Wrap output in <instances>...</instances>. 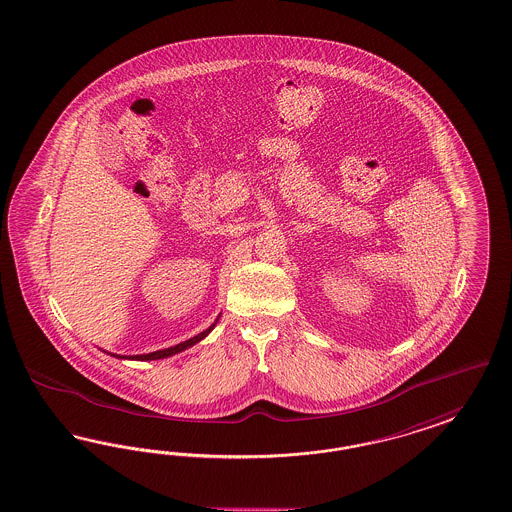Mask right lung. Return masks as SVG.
I'll use <instances>...</instances> for the list:
<instances>
[{
	"instance_id": "1",
	"label": "right lung",
	"mask_w": 512,
	"mask_h": 512,
	"mask_svg": "<svg viewBox=\"0 0 512 512\" xmlns=\"http://www.w3.org/2000/svg\"><path fill=\"white\" fill-rule=\"evenodd\" d=\"M222 315V313H220ZM220 315L216 317V321L210 324L207 330H203L201 334H197V336H193L190 340L182 341V343H178V345H172L169 349H159V351H153V353H144V355H115V353H108V351H104V353H108V355H112L115 359L121 360H159V359H167V357H172V355H176V353H182V351H186V349H190L193 347L195 343H199L201 340H205L207 336H209L210 332H212V328L216 326V322L220 319Z\"/></svg>"
}]
</instances>
